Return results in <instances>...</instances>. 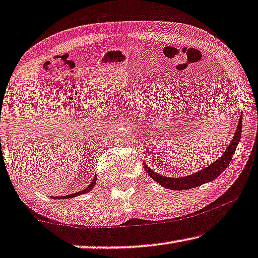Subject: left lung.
Instances as JSON below:
<instances>
[{"instance_id":"1","label":"left lung","mask_w":258,"mask_h":258,"mask_svg":"<svg viewBox=\"0 0 258 258\" xmlns=\"http://www.w3.org/2000/svg\"><path fill=\"white\" fill-rule=\"evenodd\" d=\"M241 133H242V116L240 117L239 123L236 125L234 136H233L232 142L229 143L228 148L225 150V152L221 154L215 162L209 165L208 167H205L202 170H198V172L191 174V175L182 177L164 176L153 172L148 165H145V162L144 168L146 170V173H148L157 183H159L164 188L172 190H187L195 187H200V185L207 183V182L217 179V177L227 168V166L229 165V162H231L233 156H234L237 144H239V142L241 140Z\"/></svg>"}]
</instances>
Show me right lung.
I'll list each match as a JSON object with an SVG mask.
<instances>
[{"mask_svg": "<svg viewBox=\"0 0 258 258\" xmlns=\"http://www.w3.org/2000/svg\"><path fill=\"white\" fill-rule=\"evenodd\" d=\"M96 183H97V176H94V179L92 180V182H91V183L85 189L81 190V191L75 192V194H70V195H66V196H51V198H55V200H68V198H74V197L81 196V195H83V194H86V192L91 191V190L93 189L94 185H96Z\"/></svg>", "mask_w": 258, "mask_h": 258, "instance_id": "1", "label": "right lung"}]
</instances>
